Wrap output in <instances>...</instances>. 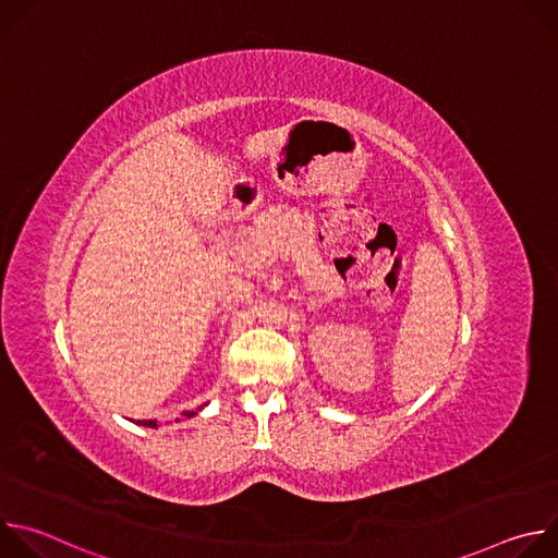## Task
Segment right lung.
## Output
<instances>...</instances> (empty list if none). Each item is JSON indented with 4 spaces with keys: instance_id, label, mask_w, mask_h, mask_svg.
Instances as JSON below:
<instances>
[{
    "instance_id": "obj_1",
    "label": "right lung",
    "mask_w": 558,
    "mask_h": 558,
    "mask_svg": "<svg viewBox=\"0 0 558 558\" xmlns=\"http://www.w3.org/2000/svg\"><path fill=\"white\" fill-rule=\"evenodd\" d=\"M201 409H203V407H198L196 411H185V413H183V417H194V415H196ZM138 424H143V426H149V428H156V422H154V420H143V422H138Z\"/></svg>"
}]
</instances>
